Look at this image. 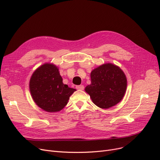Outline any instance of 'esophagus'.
<instances>
[{"mask_svg": "<svg viewBox=\"0 0 160 160\" xmlns=\"http://www.w3.org/2000/svg\"><path fill=\"white\" fill-rule=\"evenodd\" d=\"M76 88H77V89H79V90H83V89H84V86H83V85L77 86H76Z\"/></svg>", "mask_w": 160, "mask_h": 160, "instance_id": "1", "label": "esophagus"}]
</instances>
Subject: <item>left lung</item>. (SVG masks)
<instances>
[{"instance_id": "8db88e82", "label": "left lung", "mask_w": 160, "mask_h": 160, "mask_svg": "<svg viewBox=\"0 0 160 160\" xmlns=\"http://www.w3.org/2000/svg\"><path fill=\"white\" fill-rule=\"evenodd\" d=\"M91 84L86 87L93 102L108 109L118 104L124 96L127 80L120 67L110 63L103 64L91 72Z\"/></svg>"}]
</instances>
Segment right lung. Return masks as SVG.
Returning <instances> with one entry per match:
<instances>
[{
  "label": "right lung",
  "mask_w": 160,
  "mask_h": 160,
  "mask_svg": "<svg viewBox=\"0 0 160 160\" xmlns=\"http://www.w3.org/2000/svg\"><path fill=\"white\" fill-rule=\"evenodd\" d=\"M30 91L35 103L47 112H57L67 105L70 96L76 91L63 84L58 67L45 63L32 74Z\"/></svg>",
  "instance_id": "obj_1"
}]
</instances>
